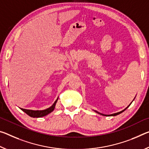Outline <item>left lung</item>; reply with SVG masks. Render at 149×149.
Returning a JSON list of instances; mask_svg holds the SVG:
<instances>
[{
	"instance_id": "1",
	"label": "left lung",
	"mask_w": 149,
	"mask_h": 149,
	"mask_svg": "<svg viewBox=\"0 0 149 149\" xmlns=\"http://www.w3.org/2000/svg\"><path fill=\"white\" fill-rule=\"evenodd\" d=\"M132 103V102H131ZM131 103H130V105L131 104ZM130 105L128 106V107H127V108H125V109L124 110H123V111H120V112H118V113H113V114H111V115H104V114H101V113H98V112H97V113H100V114H101V115H103V116H116V115H119V114H120V113H123L124 111H125L127 108H128L129 106H130Z\"/></svg>"
}]
</instances>
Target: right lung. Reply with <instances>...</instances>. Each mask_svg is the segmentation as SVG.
Returning a JSON list of instances; mask_svg holds the SVG:
<instances>
[{
  "label": "right lung",
  "instance_id": "right-lung-1",
  "mask_svg": "<svg viewBox=\"0 0 149 149\" xmlns=\"http://www.w3.org/2000/svg\"><path fill=\"white\" fill-rule=\"evenodd\" d=\"M58 100V97L57 100H56L55 102H54V104L51 106L50 107H49L48 109L45 110H40V111H34V110H29V109H22L20 108L21 110H22L24 112H25L27 115H29L30 117H42L44 116H46L49 113H50L51 112H52L54 108H55V105L56 104V102Z\"/></svg>",
  "mask_w": 149,
  "mask_h": 149
}]
</instances>
